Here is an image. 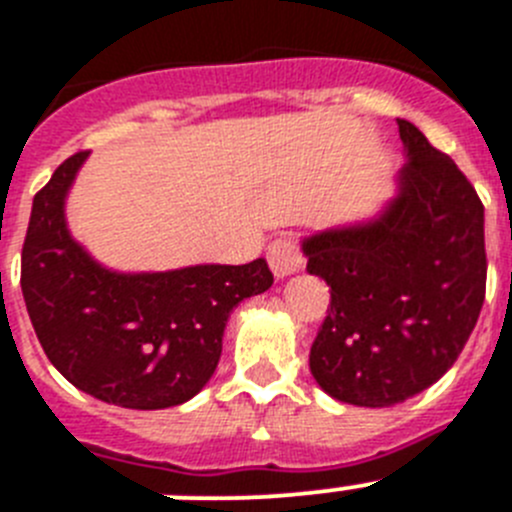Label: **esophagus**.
Masks as SVG:
<instances>
[{
	"mask_svg": "<svg viewBox=\"0 0 512 512\" xmlns=\"http://www.w3.org/2000/svg\"><path fill=\"white\" fill-rule=\"evenodd\" d=\"M266 259H269V266L271 271H274L276 279H287V276H292L294 271L302 269V253H299L297 241L289 236L276 238V241L269 246Z\"/></svg>",
	"mask_w": 512,
	"mask_h": 512,
	"instance_id": "obj_1",
	"label": "esophagus"
}]
</instances>
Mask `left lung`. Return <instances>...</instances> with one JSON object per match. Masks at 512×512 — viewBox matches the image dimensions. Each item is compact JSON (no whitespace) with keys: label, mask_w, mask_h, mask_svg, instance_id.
Segmentation results:
<instances>
[{"label":"left lung","mask_w":512,"mask_h":512,"mask_svg":"<svg viewBox=\"0 0 512 512\" xmlns=\"http://www.w3.org/2000/svg\"><path fill=\"white\" fill-rule=\"evenodd\" d=\"M406 164L373 218L302 238L330 309L309 350L335 401L386 409L437 383L485 302V208L452 157L398 119Z\"/></svg>","instance_id":"left-lung-1"}]
</instances>
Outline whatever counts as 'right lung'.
Segmentation results:
<instances>
[{"instance_id":"add662e5","label":"right lung","mask_w":512,"mask_h":512,"mask_svg":"<svg viewBox=\"0 0 512 512\" xmlns=\"http://www.w3.org/2000/svg\"><path fill=\"white\" fill-rule=\"evenodd\" d=\"M88 152L60 164L32 200L22 297L65 381L121 409H170L215 373L233 309L274 284L269 264L116 271L75 241L65 200Z\"/></svg>"}]
</instances>
